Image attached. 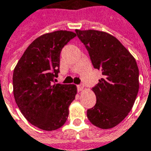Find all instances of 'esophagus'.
<instances>
[{
	"label": "esophagus",
	"instance_id": "esophagus-1",
	"mask_svg": "<svg viewBox=\"0 0 151 151\" xmlns=\"http://www.w3.org/2000/svg\"><path fill=\"white\" fill-rule=\"evenodd\" d=\"M77 88H78V91L81 92L82 90H83V88H84V87L83 85H82V84H79V85L77 86Z\"/></svg>",
	"mask_w": 151,
	"mask_h": 151
}]
</instances>
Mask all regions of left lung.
Segmentation results:
<instances>
[{"label": "left lung", "mask_w": 151, "mask_h": 151, "mask_svg": "<svg viewBox=\"0 0 151 151\" xmlns=\"http://www.w3.org/2000/svg\"><path fill=\"white\" fill-rule=\"evenodd\" d=\"M76 35L88 50L93 68L103 74L92 88L97 101L88 109V119L97 127L111 129L127 116L135 101L139 86L136 61L110 34L76 30Z\"/></svg>", "instance_id": "obj_1"}]
</instances>
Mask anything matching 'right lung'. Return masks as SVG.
<instances>
[{
	"label": "right lung",
	"instance_id": "add662e5",
	"mask_svg": "<svg viewBox=\"0 0 151 151\" xmlns=\"http://www.w3.org/2000/svg\"><path fill=\"white\" fill-rule=\"evenodd\" d=\"M76 34L56 31L40 36L29 45L13 72V93L23 116L37 128L52 131L65 124L74 100V84L54 83L60 53Z\"/></svg>",
	"mask_w": 151,
	"mask_h": 151
}]
</instances>
